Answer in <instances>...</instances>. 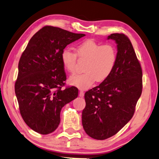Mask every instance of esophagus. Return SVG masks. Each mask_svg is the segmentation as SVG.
<instances>
[{"label": "esophagus", "instance_id": "obj_1", "mask_svg": "<svg viewBox=\"0 0 159 159\" xmlns=\"http://www.w3.org/2000/svg\"><path fill=\"white\" fill-rule=\"evenodd\" d=\"M84 94H85L84 91H83V90H80V92H79V96L80 97H83V96H84Z\"/></svg>", "mask_w": 159, "mask_h": 159}]
</instances>
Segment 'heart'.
<instances>
[{"label":"heart","mask_w":159,"mask_h":159,"mask_svg":"<svg viewBox=\"0 0 159 159\" xmlns=\"http://www.w3.org/2000/svg\"><path fill=\"white\" fill-rule=\"evenodd\" d=\"M77 57L85 60L84 71L80 74L74 75L69 82L79 89H85L94 82H102L112 74L117 60V50L112 44H102L93 39L80 43L76 47V53L65 48L61 54V60L65 70L71 74L76 70Z\"/></svg>","instance_id":"heart-1"}]
</instances>
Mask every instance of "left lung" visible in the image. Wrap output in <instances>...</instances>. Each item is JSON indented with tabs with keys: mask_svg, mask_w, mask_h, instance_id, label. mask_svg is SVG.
Segmentation results:
<instances>
[{
	"mask_svg": "<svg viewBox=\"0 0 159 159\" xmlns=\"http://www.w3.org/2000/svg\"><path fill=\"white\" fill-rule=\"evenodd\" d=\"M109 39L117 44L116 65L107 79L85 92L82 112L83 129L97 140L112 136L129 122L143 90L142 68L129 37L113 33Z\"/></svg>",
	"mask_w": 159,
	"mask_h": 159,
	"instance_id": "left-lung-1",
	"label": "left lung"
}]
</instances>
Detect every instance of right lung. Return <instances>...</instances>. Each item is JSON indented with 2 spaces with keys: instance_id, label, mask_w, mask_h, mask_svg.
<instances>
[{
  "instance_id": "1",
  "label": "right lung",
  "mask_w": 159,
  "mask_h": 159,
  "mask_svg": "<svg viewBox=\"0 0 159 159\" xmlns=\"http://www.w3.org/2000/svg\"><path fill=\"white\" fill-rule=\"evenodd\" d=\"M46 25L32 37L19 62L15 94L19 111L33 131L47 135L60 122V111L78 97L77 88L66 87L61 54L68 44L84 37Z\"/></svg>"
}]
</instances>
